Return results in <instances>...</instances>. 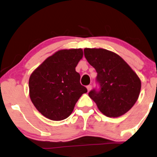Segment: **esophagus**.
<instances>
[{
	"mask_svg": "<svg viewBox=\"0 0 157 157\" xmlns=\"http://www.w3.org/2000/svg\"><path fill=\"white\" fill-rule=\"evenodd\" d=\"M92 85H89V86H87V89H88V92H89V91L91 90V89H92Z\"/></svg>",
	"mask_w": 157,
	"mask_h": 157,
	"instance_id": "esophagus-1",
	"label": "esophagus"
}]
</instances>
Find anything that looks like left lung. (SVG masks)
Masks as SVG:
<instances>
[{
  "instance_id": "8db88e82",
  "label": "left lung",
  "mask_w": 157,
  "mask_h": 157,
  "mask_svg": "<svg viewBox=\"0 0 157 157\" xmlns=\"http://www.w3.org/2000/svg\"><path fill=\"white\" fill-rule=\"evenodd\" d=\"M84 56L97 72L98 85L89 92L98 108L107 117H119L132 107L139 98L141 81L126 62L102 48H85Z\"/></svg>"
}]
</instances>
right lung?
Listing matches in <instances>:
<instances>
[{
	"label": "right lung",
	"mask_w": 157,
	"mask_h": 157,
	"mask_svg": "<svg viewBox=\"0 0 157 157\" xmlns=\"http://www.w3.org/2000/svg\"><path fill=\"white\" fill-rule=\"evenodd\" d=\"M82 57L80 48L61 50L44 60L30 75V99L46 118L53 121L67 118L80 96L87 92L75 70Z\"/></svg>",
	"instance_id": "obj_1"
}]
</instances>
